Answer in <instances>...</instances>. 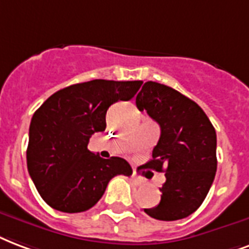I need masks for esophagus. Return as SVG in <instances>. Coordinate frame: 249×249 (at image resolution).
<instances>
[{
  "label": "esophagus",
  "instance_id": "esophagus-1",
  "mask_svg": "<svg viewBox=\"0 0 249 249\" xmlns=\"http://www.w3.org/2000/svg\"><path fill=\"white\" fill-rule=\"evenodd\" d=\"M131 180L134 181V184L138 185V186H140V185H143V184H144V180H143V178H140V177H138V176H136L135 173H132V176H131Z\"/></svg>",
  "mask_w": 249,
  "mask_h": 249
}]
</instances>
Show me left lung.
<instances>
[{
  "mask_svg": "<svg viewBox=\"0 0 249 249\" xmlns=\"http://www.w3.org/2000/svg\"><path fill=\"white\" fill-rule=\"evenodd\" d=\"M136 106L161 130L145 167L165 172L167 178L160 203L144 213L159 220L186 218L202 205L215 177V128L194 101L159 82H145Z\"/></svg>",
  "mask_w": 249,
  "mask_h": 249,
  "instance_id": "8db88e82",
  "label": "left lung"
}]
</instances>
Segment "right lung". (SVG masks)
Masks as SVG:
<instances>
[{"label":"right lung","mask_w":249,"mask_h":249,"mask_svg":"<svg viewBox=\"0 0 249 249\" xmlns=\"http://www.w3.org/2000/svg\"><path fill=\"white\" fill-rule=\"evenodd\" d=\"M142 84L111 80L74 84L53 93L34 113L27 169L47 205L63 213L87 211L100 201L113 177L131 176L124 159H102L88 149V143L94 132L105 131L110 106L131 100Z\"/></svg>","instance_id":"1"}]
</instances>
